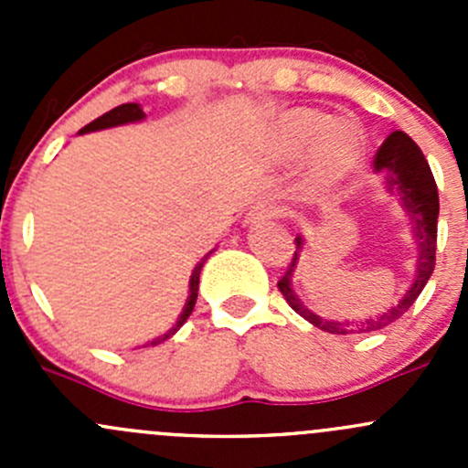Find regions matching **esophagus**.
<instances>
[{"instance_id": "1", "label": "esophagus", "mask_w": 468, "mask_h": 468, "mask_svg": "<svg viewBox=\"0 0 468 468\" xmlns=\"http://www.w3.org/2000/svg\"><path fill=\"white\" fill-rule=\"evenodd\" d=\"M278 215V207L271 206V204H258L253 206L251 210L247 212V217H244V221L247 224H261V221H269L273 219V217Z\"/></svg>"}]
</instances>
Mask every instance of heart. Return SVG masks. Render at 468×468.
<instances>
[{"instance_id": "heart-1", "label": "heart", "mask_w": 468, "mask_h": 468, "mask_svg": "<svg viewBox=\"0 0 468 468\" xmlns=\"http://www.w3.org/2000/svg\"><path fill=\"white\" fill-rule=\"evenodd\" d=\"M271 151L278 160L305 154V190L324 195L353 176L365 163L367 138L348 120H330L319 111H287L271 131Z\"/></svg>"}]
</instances>
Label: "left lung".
<instances>
[{
    "label": "left lung",
    "mask_w": 468,
    "mask_h": 468,
    "mask_svg": "<svg viewBox=\"0 0 468 468\" xmlns=\"http://www.w3.org/2000/svg\"><path fill=\"white\" fill-rule=\"evenodd\" d=\"M374 172L382 174L385 181V190L399 199L400 207L408 215L410 224H412V238L417 244V262H414V278L412 285L405 290L399 303L391 305L385 313L376 314V317L365 319V322H335V319L319 317L317 313L305 308L301 299L296 296L294 287H292V278H294V269L299 264L301 251H303V235L296 238V251L292 258V264L287 267L285 276L278 281V290L282 292L287 303L292 305L294 313H299L305 322L317 325L319 330L333 335H351V333H371V330H380L385 325L394 324L396 319L403 317L410 310V305L417 301L426 282L431 281L432 269H435V251H437V217H439V195L437 183L432 178L431 165H428L426 155L419 149L417 143L410 138L403 131H394L389 138L382 143L374 158Z\"/></svg>",
    "instance_id": "8db88e82"
}]
</instances>
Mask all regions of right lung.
<instances>
[{
    "label": "right lung",
    "instance_id": "1",
    "mask_svg": "<svg viewBox=\"0 0 468 468\" xmlns=\"http://www.w3.org/2000/svg\"><path fill=\"white\" fill-rule=\"evenodd\" d=\"M144 117H146V115H144V111H143V106H140V103H122V106L112 108V111L103 112V115L97 117V120H94V122H90V124L83 126V129L79 131V133L83 135V133H92V131L112 129V126L135 124V122H143ZM210 253H212V251H210ZM210 253H207V256H210ZM207 256H206V258H207ZM206 258H204V261H201L199 264H197L195 271H192V276H190V294H187L186 305H183V313L178 314V322L174 324L172 328H169L165 335H160V337L151 339V342H149L151 346H155V344H160V342H165V339L172 337V335L176 333V330L181 328V325L187 322V317H190V314H192V310H195V303H197V294H199V273H201V267H204Z\"/></svg>",
    "mask_w": 468,
    "mask_h": 468
}]
</instances>
